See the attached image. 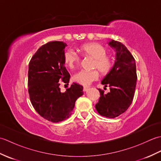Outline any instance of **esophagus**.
Instances as JSON below:
<instances>
[{"mask_svg": "<svg viewBox=\"0 0 161 161\" xmlns=\"http://www.w3.org/2000/svg\"><path fill=\"white\" fill-rule=\"evenodd\" d=\"M88 88H89V87H88V86H84L83 91H84V92H86V91H87L88 90Z\"/></svg>", "mask_w": 161, "mask_h": 161, "instance_id": "esophagus-1", "label": "esophagus"}]
</instances>
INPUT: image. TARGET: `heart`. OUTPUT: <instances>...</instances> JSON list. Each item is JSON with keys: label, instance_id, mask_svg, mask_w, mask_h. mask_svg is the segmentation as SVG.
Segmentation results:
<instances>
[{"label": "heart", "instance_id": "b5f03b06", "mask_svg": "<svg viewBox=\"0 0 161 161\" xmlns=\"http://www.w3.org/2000/svg\"><path fill=\"white\" fill-rule=\"evenodd\" d=\"M79 51L84 56H89L94 58L93 68H97L102 75H107L110 73L114 66L113 57L107 54V49L104 46L98 43L91 42L81 45ZM64 61L67 66L73 69L80 64V57L73 50H68L64 53ZM100 77L99 71L96 69L93 70H81L75 74L73 80L78 84L83 86H88L94 81L98 80Z\"/></svg>", "mask_w": 161, "mask_h": 161}]
</instances>
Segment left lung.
Returning a JSON list of instances; mask_svg holds the SVG:
<instances>
[{
    "mask_svg": "<svg viewBox=\"0 0 161 161\" xmlns=\"http://www.w3.org/2000/svg\"><path fill=\"white\" fill-rule=\"evenodd\" d=\"M108 45L116 53L115 64L110 73L106 75L102 84L110 88L104 93L98 89L100 97L95 108L99 114L115 118L125 113L131 104L134 97L137 74L135 59L126 47L120 42L111 40Z\"/></svg>",
    "mask_w": 161,
    "mask_h": 161,
    "instance_id": "1",
    "label": "left lung"
}]
</instances>
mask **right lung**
<instances>
[{
  "label": "right lung",
  "mask_w": 161,
  "mask_h": 161,
  "mask_svg": "<svg viewBox=\"0 0 161 161\" xmlns=\"http://www.w3.org/2000/svg\"><path fill=\"white\" fill-rule=\"evenodd\" d=\"M66 43L50 42L40 47L29 63L28 93L36 111L47 120L59 122L70 117L75 102L83 95V86L73 83L61 93L59 81L69 82L64 66Z\"/></svg>",
  "instance_id": "add662e5"
}]
</instances>
